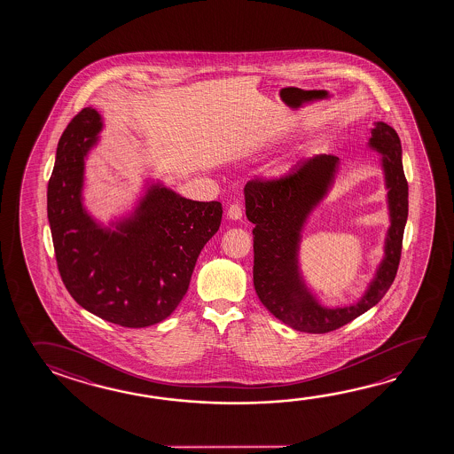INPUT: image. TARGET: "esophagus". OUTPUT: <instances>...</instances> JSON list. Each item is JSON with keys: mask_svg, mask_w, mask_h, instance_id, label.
<instances>
[{"mask_svg": "<svg viewBox=\"0 0 454 454\" xmlns=\"http://www.w3.org/2000/svg\"><path fill=\"white\" fill-rule=\"evenodd\" d=\"M228 218L231 220H240L242 218V207L239 204H231L228 207Z\"/></svg>", "mask_w": 454, "mask_h": 454, "instance_id": "obj_1", "label": "esophagus"}]
</instances>
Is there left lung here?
<instances>
[{"label":"left lung","mask_w":454,"mask_h":454,"mask_svg":"<svg viewBox=\"0 0 454 454\" xmlns=\"http://www.w3.org/2000/svg\"><path fill=\"white\" fill-rule=\"evenodd\" d=\"M367 147L380 155L389 226L383 242V258L364 293L353 304H323L301 268L305 226L331 193L340 171V158L313 155L299 161L282 179L252 180L244 188L247 218L254 224V290L275 318L301 333L325 334L371 310L387 294L399 268L402 238L409 216V185L402 166L401 139L387 123L375 121Z\"/></svg>","instance_id":"1"}]
</instances>
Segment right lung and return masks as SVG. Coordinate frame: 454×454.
I'll return each mask as SVG.
<instances>
[{"mask_svg":"<svg viewBox=\"0 0 454 454\" xmlns=\"http://www.w3.org/2000/svg\"><path fill=\"white\" fill-rule=\"evenodd\" d=\"M103 128L101 114L85 107L59 141L47 186L57 264L69 294L85 310L119 326H152L185 296L223 207L186 200L149 177L131 208L103 223L83 201L85 161Z\"/></svg>","mask_w":454,"mask_h":454,"instance_id":"obj_1","label":"right lung"}]
</instances>
